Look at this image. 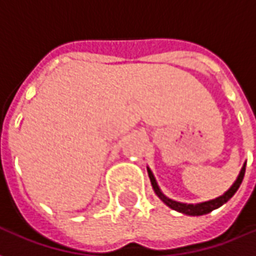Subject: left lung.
<instances>
[{"instance_id":"1","label":"left lung","mask_w":256,"mask_h":256,"mask_svg":"<svg viewBox=\"0 0 256 256\" xmlns=\"http://www.w3.org/2000/svg\"><path fill=\"white\" fill-rule=\"evenodd\" d=\"M246 164H247V162H244V164H242V170L238 172V176H237L236 181L232 184V186L228 190H226L224 194H220L218 198H211V200H207V202H202V203H181V202H177V200H172V198H167L164 193L162 192V189L159 188V185L156 182V178L154 176V172H150V167H146V170H148V176H150V184H152V188L155 190V193L158 194V198H160L163 203L168 206L172 210H176L178 212H181V214H186V215H192V216H198V215H204V214H208L211 211H214V210L220 208L222 204H225L229 198L237 192V189L240 188V185L242 182V178H244V172H246Z\"/></svg>"}]
</instances>
